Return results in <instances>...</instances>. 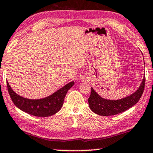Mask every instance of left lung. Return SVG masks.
<instances>
[{
    "label": "left lung",
    "instance_id": "obj_1",
    "mask_svg": "<svg viewBox=\"0 0 153 153\" xmlns=\"http://www.w3.org/2000/svg\"><path fill=\"white\" fill-rule=\"evenodd\" d=\"M145 77L143 78L138 89L133 94L117 100H110L102 98L91 88V96L88 98L90 108L99 115L109 116L117 115L128 110L138 102L145 89Z\"/></svg>",
    "mask_w": 153,
    "mask_h": 153
}]
</instances>
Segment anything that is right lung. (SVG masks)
Returning <instances> with one entry per match:
<instances>
[{
	"label": "right lung",
	"mask_w": 153,
	"mask_h": 153,
	"mask_svg": "<svg viewBox=\"0 0 153 153\" xmlns=\"http://www.w3.org/2000/svg\"><path fill=\"white\" fill-rule=\"evenodd\" d=\"M71 82L50 96L39 100L24 98L13 91L7 81L8 91L15 105L23 112L37 117H48L56 114L62 108L67 92L74 85Z\"/></svg>",
	"instance_id": "right-lung-1"
}]
</instances>
